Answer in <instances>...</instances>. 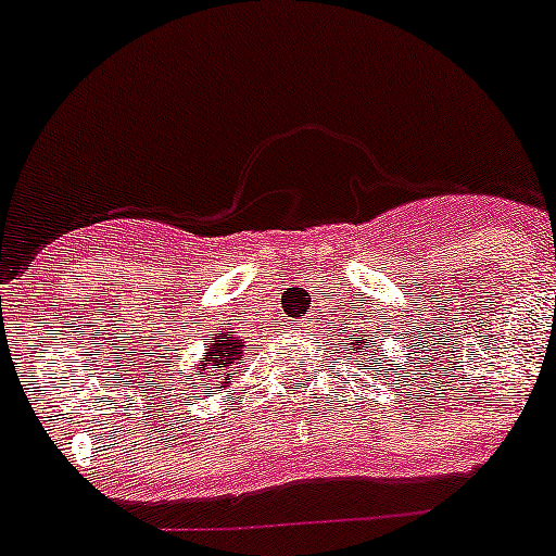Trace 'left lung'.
<instances>
[{"label": "left lung", "mask_w": 556, "mask_h": 556, "mask_svg": "<svg viewBox=\"0 0 556 556\" xmlns=\"http://www.w3.org/2000/svg\"><path fill=\"white\" fill-rule=\"evenodd\" d=\"M363 343H366V349H368V341H363ZM354 346H361V343H354ZM366 361H368V357H366Z\"/></svg>", "instance_id": "8db88e82"}]
</instances>
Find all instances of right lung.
<instances>
[{"mask_svg": "<svg viewBox=\"0 0 556 556\" xmlns=\"http://www.w3.org/2000/svg\"><path fill=\"white\" fill-rule=\"evenodd\" d=\"M220 336H224V332H220ZM242 352H245V349H242V341H235V338H226V341H213L202 357V371H206V368L210 367L211 371L207 372V377L218 379V374H226V368L235 366V363L240 361Z\"/></svg>", "mask_w": 556, "mask_h": 556, "instance_id": "obj_1", "label": "right lung"}]
</instances>
